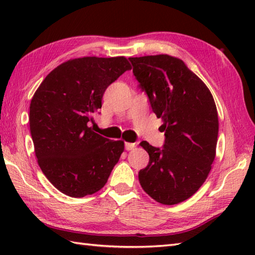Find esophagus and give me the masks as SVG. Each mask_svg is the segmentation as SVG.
I'll return each instance as SVG.
<instances>
[{
    "label": "esophagus",
    "instance_id": "1",
    "mask_svg": "<svg viewBox=\"0 0 255 255\" xmlns=\"http://www.w3.org/2000/svg\"><path fill=\"white\" fill-rule=\"evenodd\" d=\"M134 147H136V144L132 143V142H126V143H125V149H126L127 151L132 150Z\"/></svg>",
    "mask_w": 255,
    "mask_h": 255
}]
</instances>
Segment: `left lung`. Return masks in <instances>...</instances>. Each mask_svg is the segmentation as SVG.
Segmentation results:
<instances>
[{
    "mask_svg": "<svg viewBox=\"0 0 255 255\" xmlns=\"http://www.w3.org/2000/svg\"><path fill=\"white\" fill-rule=\"evenodd\" d=\"M129 60L139 88L163 121L165 136L162 148L140 142L150 158L139 171L140 185L158 203L184 202L203 185L215 160L219 123L214 97L181 59L156 55Z\"/></svg>",
    "mask_w": 255,
    "mask_h": 255,
    "instance_id": "obj_1",
    "label": "left lung"
}]
</instances>
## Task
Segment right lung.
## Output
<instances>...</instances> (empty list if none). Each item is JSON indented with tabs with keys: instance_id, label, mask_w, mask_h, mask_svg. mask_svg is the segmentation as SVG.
Masks as SVG:
<instances>
[{
	"instance_id": "1",
	"label": "right lung",
	"mask_w": 255,
	"mask_h": 255,
	"mask_svg": "<svg viewBox=\"0 0 255 255\" xmlns=\"http://www.w3.org/2000/svg\"><path fill=\"white\" fill-rule=\"evenodd\" d=\"M131 69L125 57H84L63 62L32 96L29 127L42 173L61 193L84 197L104 187L124 151L90 127L104 92Z\"/></svg>"
}]
</instances>
